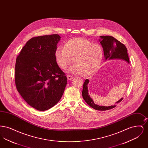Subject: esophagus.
I'll return each instance as SVG.
<instances>
[{"mask_svg": "<svg viewBox=\"0 0 148 148\" xmlns=\"http://www.w3.org/2000/svg\"><path fill=\"white\" fill-rule=\"evenodd\" d=\"M73 78H74V77L72 76V75H67V79H68V80H71L73 79Z\"/></svg>", "mask_w": 148, "mask_h": 148, "instance_id": "esophagus-1", "label": "esophagus"}]
</instances>
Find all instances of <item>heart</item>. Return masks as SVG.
Segmentation results:
<instances>
[{
    "label": "heart",
    "instance_id": "obj_1",
    "mask_svg": "<svg viewBox=\"0 0 148 148\" xmlns=\"http://www.w3.org/2000/svg\"><path fill=\"white\" fill-rule=\"evenodd\" d=\"M56 63L62 69H68L75 62L69 71L86 75L98 70L104 57V50L98 43H92L83 38L70 39L64 47H58L55 53Z\"/></svg>",
    "mask_w": 148,
    "mask_h": 148
}]
</instances>
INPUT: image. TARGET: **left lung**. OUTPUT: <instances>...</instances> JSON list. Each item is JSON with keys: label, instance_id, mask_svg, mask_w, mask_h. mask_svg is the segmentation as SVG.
I'll return each instance as SVG.
<instances>
[{"label": "left lung", "instance_id": "obj_1", "mask_svg": "<svg viewBox=\"0 0 148 148\" xmlns=\"http://www.w3.org/2000/svg\"><path fill=\"white\" fill-rule=\"evenodd\" d=\"M100 39L99 41L102 45V47L104 50V54L106 58V60H112V59H122L126 61L129 63V59L127 54V50L126 47L120 42L119 40L116 39L112 36L106 35V36H100ZM89 80L86 79L83 84L82 96L84 99L85 102L92 108L93 109L97 110H107L111 109H113L116 106H99L95 104L92 98L89 95L88 89V84L89 83ZM123 98H121L119 100L116 102V104L120 103Z\"/></svg>", "mask_w": 148, "mask_h": 148}]
</instances>
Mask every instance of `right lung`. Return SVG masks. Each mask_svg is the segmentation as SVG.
I'll use <instances>...</instances> for the list:
<instances>
[{"label":"right lung","instance_id":"1","mask_svg":"<svg viewBox=\"0 0 148 148\" xmlns=\"http://www.w3.org/2000/svg\"><path fill=\"white\" fill-rule=\"evenodd\" d=\"M58 34L33 37L16 59L15 83L29 105L39 111L55 106L63 94L67 77L56 63Z\"/></svg>","mask_w":148,"mask_h":148}]
</instances>
